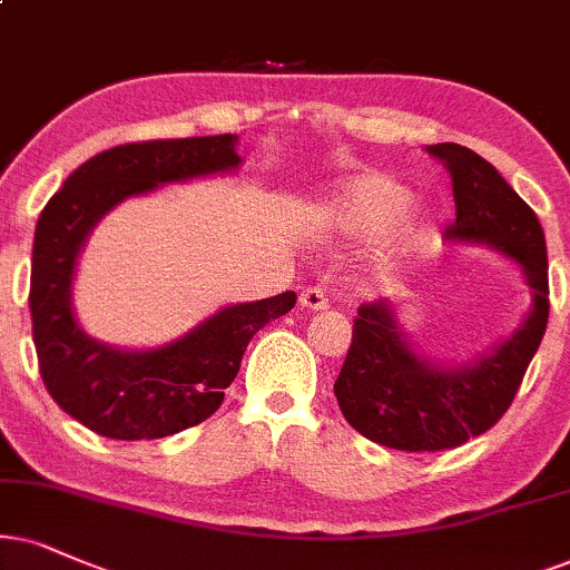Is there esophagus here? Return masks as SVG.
<instances>
[{
  "label": "esophagus",
  "instance_id": "1",
  "mask_svg": "<svg viewBox=\"0 0 570 570\" xmlns=\"http://www.w3.org/2000/svg\"><path fill=\"white\" fill-rule=\"evenodd\" d=\"M299 305L305 309H315V313H323V309H328V297L323 289H315V286H309L299 294Z\"/></svg>",
  "mask_w": 570,
  "mask_h": 570
}]
</instances>
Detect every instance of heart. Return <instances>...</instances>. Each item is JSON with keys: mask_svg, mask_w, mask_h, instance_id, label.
<instances>
[{"mask_svg": "<svg viewBox=\"0 0 570 570\" xmlns=\"http://www.w3.org/2000/svg\"><path fill=\"white\" fill-rule=\"evenodd\" d=\"M410 191L384 173H360L344 181L326 199L318 215L321 226L347 239H373L385 232L384 252L392 261H405L421 249L431 226V213L407 207Z\"/></svg>", "mask_w": 570, "mask_h": 570, "instance_id": "heart-1", "label": "heart"}]
</instances>
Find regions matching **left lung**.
I'll return each mask as SVG.
<instances>
[{
    "label": "left lung",
    "instance_id": "obj_1",
    "mask_svg": "<svg viewBox=\"0 0 570 570\" xmlns=\"http://www.w3.org/2000/svg\"><path fill=\"white\" fill-rule=\"evenodd\" d=\"M426 153L444 165L455 191L458 218L446 239L479 244L513 263L531 302L508 336L468 360L426 355L405 331L400 302L379 299L357 309L334 384L338 407L365 439L405 452L452 450L492 429L513 402L550 315L547 244L534 210L473 149L446 141Z\"/></svg>",
    "mask_w": 570,
    "mask_h": 570
}]
</instances>
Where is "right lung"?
Masks as SVG:
<instances>
[{
  "mask_svg": "<svg viewBox=\"0 0 570 570\" xmlns=\"http://www.w3.org/2000/svg\"><path fill=\"white\" fill-rule=\"evenodd\" d=\"M239 136L124 144L94 155L47 202L33 234V344L47 392L99 436L139 442L197 426L223 402L249 338L289 313L297 294L236 302L157 347H115L81 326L73 305L78 257L97 223L126 199L242 168Z\"/></svg>",
  "mask_w": 570,
  "mask_h": 570,
  "instance_id": "1",
  "label": "right lung"
}]
</instances>
